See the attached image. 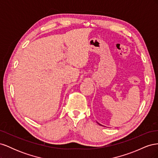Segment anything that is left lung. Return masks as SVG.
<instances>
[{"label":"left lung","instance_id":"obj_1","mask_svg":"<svg viewBox=\"0 0 158 158\" xmlns=\"http://www.w3.org/2000/svg\"><path fill=\"white\" fill-rule=\"evenodd\" d=\"M98 124H99V125H100V124H99V123H98Z\"/></svg>","mask_w":158,"mask_h":158}]
</instances>
